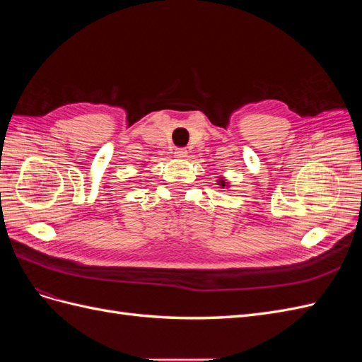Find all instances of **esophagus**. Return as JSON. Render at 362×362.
I'll use <instances>...</instances> for the list:
<instances>
[{"label":"esophagus","instance_id":"obj_1","mask_svg":"<svg viewBox=\"0 0 362 362\" xmlns=\"http://www.w3.org/2000/svg\"><path fill=\"white\" fill-rule=\"evenodd\" d=\"M173 154H175V157H177V158H185V157H187L189 152H187V149H184V148H178V149H175Z\"/></svg>","mask_w":362,"mask_h":362}]
</instances>
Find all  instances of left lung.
<instances>
[{
	"mask_svg": "<svg viewBox=\"0 0 362 362\" xmlns=\"http://www.w3.org/2000/svg\"><path fill=\"white\" fill-rule=\"evenodd\" d=\"M217 185H221L222 189H228L229 187V182H228V180H225V177H218V180H217Z\"/></svg>",
	"mask_w": 362,
	"mask_h": 362,
	"instance_id": "left-lung-1",
	"label": "left lung"
}]
</instances>
